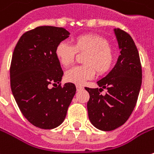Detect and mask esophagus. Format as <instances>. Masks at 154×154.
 I'll return each instance as SVG.
<instances>
[{
  "mask_svg": "<svg viewBox=\"0 0 154 154\" xmlns=\"http://www.w3.org/2000/svg\"><path fill=\"white\" fill-rule=\"evenodd\" d=\"M76 88H77V90H80L83 89V86H81V85H77V86H76Z\"/></svg>",
  "mask_w": 154,
  "mask_h": 154,
  "instance_id": "1",
  "label": "esophagus"
}]
</instances>
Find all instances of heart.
<instances>
[{"mask_svg":"<svg viewBox=\"0 0 154 154\" xmlns=\"http://www.w3.org/2000/svg\"><path fill=\"white\" fill-rule=\"evenodd\" d=\"M77 52L86 53L83 61L85 65L73 67L65 72V79L72 84H84L94 77L95 70L99 75L105 74L114 64L113 48L105 38L99 35H81L74 39L73 45L61 42L55 49L56 57L64 67L74 63Z\"/></svg>","mask_w":154,"mask_h":154,"instance_id":"obj_1","label":"heart"}]
</instances>
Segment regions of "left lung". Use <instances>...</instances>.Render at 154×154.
Instances as JSON below:
<instances>
[{
    "mask_svg": "<svg viewBox=\"0 0 154 154\" xmlns=\"http://www.w3.org/2000/svg\"><path fill=\"white\" fill-rule=\"evenodd\" d=\"M121 55L109 73L97 82L100 89L85 88L90 94L88 115L94 127L112 131L123 125L131 116L138 100L142 70L137 47L130 35L119 28L114 29ZM107 88L103 96L100 92Z\"/></svg>",
    "mask_w": 154,
    "mask_h": 154,
    "instance_id": "1",
    "label": "left lung"
}]
</instances>
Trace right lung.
<instances>
[{"mask_svg": "<svg viewBox=\"0 0 154 154\" xmlns=\"http://www.w3.org/2000/svg\"><path fill=\"white\" fill-rule=\"evenodd\" d=\"M69 36L62 27L38 26L24 33L13 53L12 93L24 116L39 128L52 129L62 123L76 94L72 83L61 87L64 72L55 55L56 46ZM50 84L58 87L50 89Z\"/></svg>", "mask_w": 154, "mask_h": 154, "instance_id": "1", "label": "right lung"}]
</instances>
